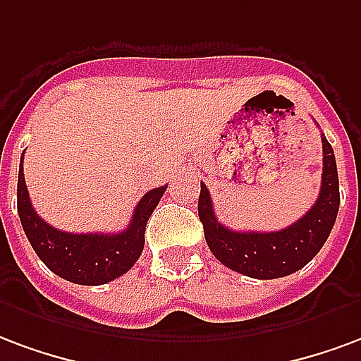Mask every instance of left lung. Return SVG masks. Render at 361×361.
Instances as JSON below:
<instances>
[{
    "label": "left lung",
    "mask_w": 361,
    "mask_h": 361,
    "mask_svg": "<svg viewBox=\"0 0 361 361\" xmlns=\"http://www.w3.org/2000/svg\"><path fill=\"white\" fill-rule=\"evenodd\" d=\"M323 173L319 198L312 209L290 227L273 233H238L221 225L213 212L212 196L202 183L198 215L212 254L228 269L254 279H279L310 264L331 235L341 206L335 152L321 134Z\"/></svg>",
    "instance_id": "obj_1"
}]
</instances>
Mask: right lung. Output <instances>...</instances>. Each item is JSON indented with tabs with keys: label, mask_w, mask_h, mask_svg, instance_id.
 Here are the masks:
<instances>
[{
	"label": "right lung",
	"mask_w": 361,
	"mask_h": 361,
	"mask_svg": "<svg viewBox=\"0 0 361 361\" xmlns=\"http://www.w3.org/2000/svg\"><path fill=\"white\" fill-rule=\"evenodd\" d=\"M25 157V152H23ZM23 157L18 165L17 184V209L25 235L32 244L47 269L54 271L65 281L76 285L97 286L105 285L113 279L125 275L130 269L144 250V233L149 215L159 204V200L167 190V184L144 194L138 206L134 207L130 225L115 233H65L54 228L34 212L28 190H26L25 173H23Z\"/></svg>",
	"instance_id": "obj_1"
}]
</instances>
